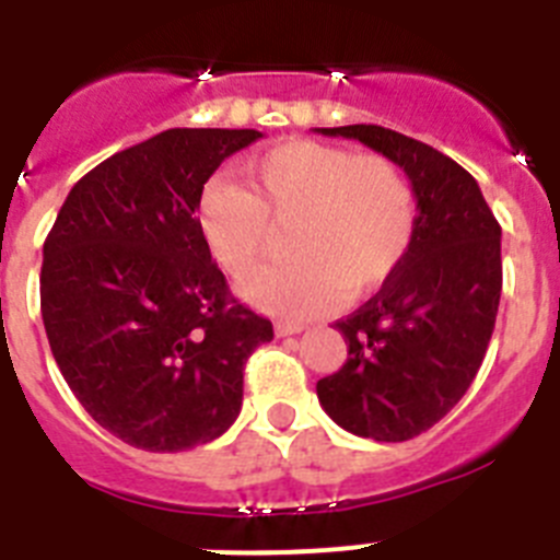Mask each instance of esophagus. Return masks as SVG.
I'll use <instances>...</instances> for the list:
<instances>
[{
	"instance_id": "34e87169",
	"label": "esophagus",
	"mask_w": 560,
	"mask_h": 560,
	"mask_svg": "<svg viewBox=\"0 0 560 560\" xmlns=\"http://www.w3.org/2000/svg\"><path fill=\"white\" fill-rule=\"evenodd\" d=\"M303 330V325H296V323H277L275 325V334L277 336H294Z\"/></svg>"
}]
</instances>
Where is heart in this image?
<instances>
[{
	"instance_id": "obj_1",
	"label": "heart",
	"mask_w": 560,
	"mask_h": 560,
	"mask_svg": "<svg viewBox=\"0 0 560 560\" xmlns=\"http://www.w3.org/2000/svg\"><path fill=\"white\" fill-rule=\"evenodd\" d=\"M252 190L230 179L207 182L199 230L232 277L264 257L271 224L289 226L291 260L266 266L244 283L257 308L308 316L348 294H364L393 275L415 235V190L387 156L348 148L285 142L246 165Z\"/></svg>"
}]
</instances>
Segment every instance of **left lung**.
I'll return each mask as SVG.
<instances>
[{
	"instance_id": "8db88e82",
	"label": "left lung",
	"mask_w": 560,
	"mask_h": 560,
	"mask_svg": "<svg viewBox=\"0 0 560 560\" xmlns=\"http://www.w3.org/2000/svg\"><path fill=\"white\" fill-rule=\"evenodd\" d=\"M319 131L393 160L418 199L407 257L334 325L348 361L316 381V398L341 429L404 443L446 418L479 373L502 296V226L471 173L427 142L381 126Z\"/></svg>"
}]
</instances>
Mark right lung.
Wrapping results in <instances>:
<instances>
[{
  "instance_id": "add662e5",
  "label": "right lung",
  "mask_w": 560,
  "mask_h": 560,
  "mask_svg": "<svg viewBox=\"0 0 560 560\" xmlns=\"http://www.w3.org/2000/svg\"><path fill=\"white\" fill-rule=\"evenodd\" d=\"M264 133L167 128L83 176L44 241L42 316L69 389L106 432L142 452L221 438L244 368L275 339L230 294L199 230L215 167Z\"/></svg>"
}]
</instances>
